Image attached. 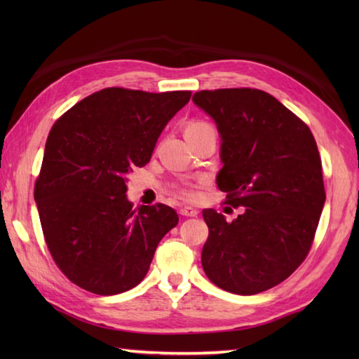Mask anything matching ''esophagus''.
<instances>
[{"instance_id": "obj_1", "label": "esophagus", "mask_w": 359, "mask_h": 359, "mask_svg": "<svg viewBox=\"0 0 359 359\" xmlns=\"http://www.w3.org/2000/svg\"><path fill=\"white\" fill-rule=\"evenodd\" d=\"M180 215L185 216V217H196L197 215H199V211H197L193 207H182L180 208Z\"/></svg>"}]
</instances>
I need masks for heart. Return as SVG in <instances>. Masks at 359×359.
Listing matches in <instances>:
<instances>
[{"label": "heart", "mask_w": 359, "mask_h": 359, "mask_svg": "<svg viewBox=\"0 0 359 359\" xmlns=\"http://www.w3.org/2000/svg\"><path fill=\"white\" fill-rule=\"evenodd\" d=\"M211 126L208 123H205V121H201V120H193L189 121V123L187 125V129H185V135L188 134H196V133H201V131H205V129H210ZM180 193L184 197H187V199L193 201L197 197V189H196V185L189 184V185H185L184 188H180Z\"/></svg>", "instance_id": "heart-1"}]
</instances>
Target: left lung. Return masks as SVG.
<instances>
[{"label": "left lung", "mask_w": 359, "mask_h": 359, "mask_svg": "<svg viewBox=\"0 0 359 359\" xmlns=\"http://www.w3.org/2000/svg\"><path fill=\"white\" fill-rule=\"evenodd\" d=\"M193 102L216 121L222 139L216 182L225 203L245 208L233 222L203 210V271L225 292H265L304 262L315 239L325 202L315 137L261 89L199 90Z\"/></svg>", "instance_id": "obj_1"}]
</instances>
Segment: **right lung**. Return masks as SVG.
I'll use <instances>...</instances> for the list:
<instances>
[{"label":"right lung","instance_id":"1","mask_svg":"<svg viewBox=\"0 0 359 359\" xmlns=\"http://www.w3.org/2000/svg\"><path fill=\"white\" fill-rule=\"evenodd\" d=\"M189 98L191 90L106 88L53 123L34 196L46 245L75 285L109 296L147 276L179 216L163 203L133 208L126 174L149 162L158 135Z\"/></svg>","mask_w":359,"mask_h":359}]
</instances>
